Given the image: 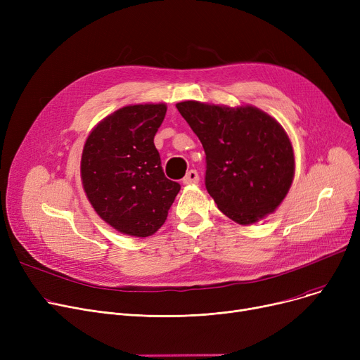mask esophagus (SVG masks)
Wrapping results in <instances>:
<instances>
[{
  "mask_svg": "<svg viewBox=\"0 0 360 360\" xmlns=\"http://www.w3.org/2000/svg\"><path fill=\"white\" fill-rule=\"evenodd\" d=\"M198 181H200V176H198V172H197L195 169L188 170L186 175H185V176H184V179H182V182H184L185 185H190V184H198Z\"/></svg>",
  "mask_w": 360,
  "mask_h": 360,
  "instance_id": "obj_1",
  "label": "esophagus"
}]
</instances>
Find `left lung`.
Returning <instances> with one entry per match:
<instances>
[{
    "label": "left lung",
    "instance_id": "1",
    "mask_svg": "<svg viewBox=\"0 0 360 360\" xmlns=\"http://www.w3.org/2000/svg\"><path fill=\"white\" fill-rule=\"evenodd\" d=\"M205 153V188L239 224L273 213L293 181L295 158L281 125L252 108L186 101L176 105Z\"/></svg>",
    "mask_w": 360,
    "mask_h": 360
}]
</instances>
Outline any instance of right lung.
<instances>
[{
    "mask_svg": "<svg viewBox=\"0 0 360 360\" xmlns=\"http://www.w3.org/2000/svg\"><path fill=\"white\" fill-rule=\"evenodd\" d=\"M165 115L163 103L121 108L90 132L83 148L89 201L112 228L131 236L153 235L181 190L165 176L155 146Z\"/></svg>",
    "mask_w": 360,
    "mask_h": 360,
    "instance_id": "1",
    "label": "right lung"
}]
</instances>
